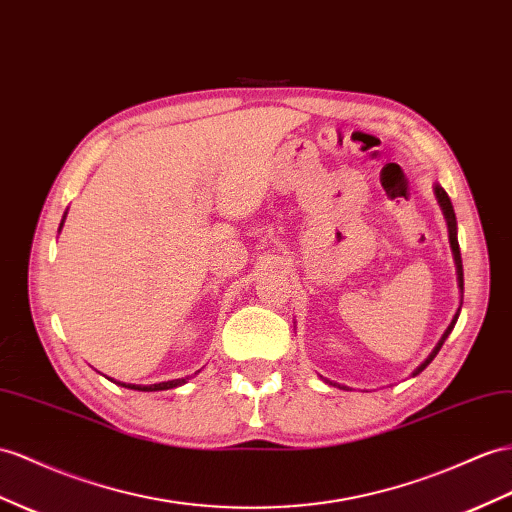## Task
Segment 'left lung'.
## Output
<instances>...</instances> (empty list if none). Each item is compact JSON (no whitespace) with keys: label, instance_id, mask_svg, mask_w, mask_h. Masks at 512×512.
I'll use <instances>...</instances> for the list:
<instances>
[{"label":"left lung","instance_id":"left-lung-1","mask_svg":"<svg viewBox=\"0 0 512 512\" xmlns=\"http://www.w3.org/2000/svg\"><path fill=\"white\" fill-rule=\"evenodd\" d=\"M435 196H437V201H439V205H441V209H443V216H445V222H448V233H450V246H452V255H454V264H456V274H458V287H461L463 290V261H461V248H458V238H456V216H454V207H452V201H450V196H448V192H445L441 186H435ZM463 305V303H461ZM458 313H461V309L456 311V316L452 318V322H450V326L448 329H445V333L441 335V339H439V344L432 348V352L430 355L426 357V361L422 363V365H417V368L413 370V376H417L419 372H424L426 370V365L437 357V352L441 350V346H443V342L445 339H448V335L452 333V329H454V324H456V320H458ZM326 381V378H324ZM331 383V381H329ZM331 385H337V383H331ZM337 387H342L344 389V385H337Z\"/></svg>","mask_w":512,"mask_h":512}]
</instances>
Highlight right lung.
<instances>
[{
    "mask_svg": "<svg viewBox=\"0 0 512 512\" xmlns=\"http://www.w3.org/2000/svg\"><path fill=\"white\" fill-rule=\"evenodd\" d=\"M62 222H60V227H62ZM110 381H112V378H110ZM186 381H188V376L186 378H175V381H166V383H155V385H129V383H116V381L114 383L116 385H123L127 389H138V391H164V389L179 387V385H183Z\"/></svg>",
    "mask_w": 512,
    "mask_h": 512,
    "instance_id": "add662e5",
    "label": "right lung"
}]
</instances>
